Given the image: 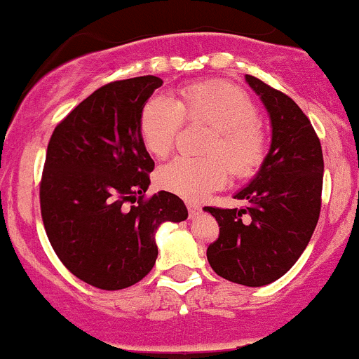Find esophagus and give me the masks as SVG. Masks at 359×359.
I'll use <instances>...</instances> for the list:
<instances>
[{
    "label": "esophagus",
    "mask_w": 359,
    "mask_h": 359,
    "mask_svg": "<svg viewBox=\"0 0 359 359\" xmlns=\"http://www.w3.org/2000/svg\"><path fill=\"white\" fill-rule=\"evenodd\" d=\"M187 208H188V212H190V216H191V218H194V216H197L198 212L202 211V209H201V205H198V204H195V202H187Z\"/></svg>",
    "instance_id": "34e87169"
}]
</instances>
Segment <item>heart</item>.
Here are the masks:
<instances>
[{
	"mask_svg": "<svg viewBox=\"0 0 359 359\" xmlns=\"http://www.w3.org/2000/svg\"><path fill=\"white\" fill-rule=\"evenodd\" d=\"M183 116L212 127L204 144L208 157L178 155L161 165L155 181L188 201H201L226 183L229 169L237 178H248L260 168L267 151V136L257 120V106L241 88L222 81L191 83L178 97L155 95L140 115V134L144 148L155 157L171 151Z\"/></svg>",
	"mask_w": 359,
	"mask_h": 359,
	"instance_id": "heart-1",
	"label": "heart"
}]
</instances>
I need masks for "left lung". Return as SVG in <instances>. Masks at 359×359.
<instances>
[{
    "instance_id": "1",
    "label": "left lung",
    "mask_w": 359,
    "mask_h": 359,
    "mask_svg": "<svg viewBox=\"0 0 359 359\" xmlns=\"http://www.w3.org/2000/svg\"><path fill=\"white\" fill-rule=\"evenodd\" d=\"M271 120V148L255 178L233 195L243 209L204 208L219 225L208 248L212 271L243 286H265L285 276L318 225L323 188L321 143L292 97L246 74Z\"/></svg>"
}]
</instances>
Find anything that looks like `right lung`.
I'll return each mask as SVG.
<instances>
[{"label":"right lung","mask_w":359,"mask_h":359,"mask_svg":"<svg viewBox=\"0 0 359 359\" xmlns=\"http://www.w3.org/2000/svg\"><path fill=\"white\" fill-rule=\"evenodd\" d=\"M161 85L147 74L97 88L48 143L40 184L48 241L71 274L99 290L141 281L157 260L158 226L188 218L171 191L143 198L155 162L141 141L140 115Z\"/></svg>","instance_id":"right-lung-1"}]
</instances>
